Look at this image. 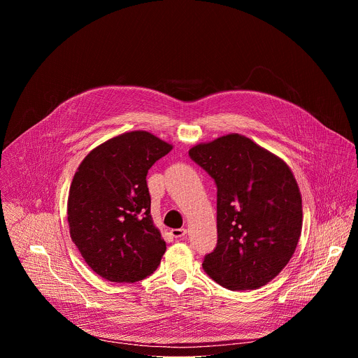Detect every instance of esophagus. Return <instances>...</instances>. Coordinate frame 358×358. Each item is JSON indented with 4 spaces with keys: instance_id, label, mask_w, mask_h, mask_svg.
Instances as JSON below:
<instances>
[{
    "instance_id": "1",
    "label": "esophagus",
    "mask_w": 358,
    "mask_h": 358,
    "mask_svg": "<svg viewBox=\"0 0 358 358\" xmlns=\"http://www.w3.org/2000/svg\"><path fill=\"white\" fill-rule=\"evenodd\" d=\"M185 234H187V229H185V228H178V229H173V231H171V235H173L174 238H182V236H185Z\"/></svg>"
}]
</instances>
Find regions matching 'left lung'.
Wrapping results in <instances>:
<instances>
[{
	"instance_id": "obj_1",
	"label": "left lung",
	"mask_w": 358,
	"mask_h": 358,
	"mask_svg": "<svg viewBox=\"0 0 358 358\" xmlns=\"http://www.w3.org/2000/svg\"><path fill=\"white\" fill-rule=\"evenodd\" d=\"M188 155L218 188V243L203 271L229 290L265 286L289 264L301 234V194L292 170L238 133L195 144Z\"/></svg>"
}]
</instances>
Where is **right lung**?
<instances>
[{
    "label": "right lung",
    "mask_w": 358,
    "mask_h": 358,
    "mask_svg": "<svg viewBox=\"0 0 358 358\" xmlns=\"http://www.w3.org/2000/svg\"><path fill=\"white\" fill-rule=\"evenodd\" d=\"M173 145L144 130L94 147L68 196L69 234L89 268L106 280L134 283L160 265L166 242L150 214L147 173Z\"/></svg>",
    "instance_id": "obj_1"
}]
</instances>
